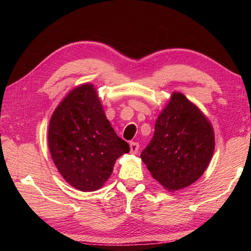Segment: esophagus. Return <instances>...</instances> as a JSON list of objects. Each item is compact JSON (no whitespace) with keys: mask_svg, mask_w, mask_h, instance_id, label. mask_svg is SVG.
Returning <instances> with one entry per match:
<instances>
[{"mask_svg":"<svg viewBox=\"0 0 251 251\" xmlns=\"http://www.w3.org/2000/svg\"><path fill=\"white\" fill-rule=\"evenodd\" d=\"M129 148H130L131 154H136V152H137L138 150H139V144L136 143V142H131L129 144Z\"/></svg>","mask_w":251,"mask_h":251,"instance_id":"34e87169","label":"esophagus"}]
</instances>
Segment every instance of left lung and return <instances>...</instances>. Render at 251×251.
Wrapping results in <instances>:
<instances>
[{
    "label": "left lung",
    "instance_id": "obj_1",
    "mask_svg": "<svg viewBox=\"0 0 251 251\" xmlns=\"http://www.w3.org/2000/svg\"><path fill=\"white\" fill-rule=\"evenodd\" d=\"M214 151L209 120L184 94L174 92L157 117L154 136L141 158L154 179L175 192L202 176Z\"/></svg>",
    "mask_w": 251,
    "mask_h": 251
}]
</instances>
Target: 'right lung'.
<instances>
[{"instance_id":"right-lung-1","label":"right lung","mask_w":251,"mask_h":251,"mask_svg":"<svg viewBox=\"0 0 251 251\" xmlns=\"http://www.w3.org/2000/svg\"><path fill=\"white\" fill-rule=\"evenodd\" d=\"M50 156L62 177L80 192L107 181L115 161L129 145L106 118L94 85L73 88L55 108L49 126Z\"/></svg>"}]
</instances>
